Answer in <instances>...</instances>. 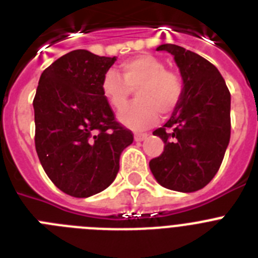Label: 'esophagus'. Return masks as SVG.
<instances>
[{"instance_id":"obj_1","label":"esophagus","mask_w":258,"mask_h":258,"mask_svg":"<svg viewBox=\"0 0 258 258\" xmlns=\"http://www.w3.org/2000/svg\"><path fill=\"white\" fill-rule=\"evenodd\" d=\"M147 138V134L146 133H136L134 134V141L136 142H141V141L146 140Z\"/></svg>"}]
</instances>
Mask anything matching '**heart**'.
I'll return each instance as SVG.
<instances>
[{"instance_id": "b5f03b06", "label": "heart", "mask_w": 258, "mask_h": 258, "mask_svg": "<svg viewBox=\"0 0 258 258\" xmlns=\"http://www.w3.org/2000/svg\"><path fill=\"white\" fill-rule=\"evenodd\" d=\"M121 76L109 70L102 79L101 89L109 106L121 111L137 90V103L122 111L120 121L133 129L154 124L159 112L168 115L179 104L183 95V80L177 72L166 70L161 59L151 54L127 59L120 66Z\"/></svg>"}]
</instances>
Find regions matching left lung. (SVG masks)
Returning <instances> with one entry per match:
<instances>
[{
  "label": "left lung",
  "instance_id": "1",
  "mask_svg": "<svg viewBox=\"0 0 258 258\" xmlns=\"http://www.w3.org/2000/svg\"><path fill=\"white\" fill-rule=\"evenodd\" d=\"M156 50L174 56L183 95L169 121L154 132L163 140L164 151L150 161V169L165 188L194 192L213 179L226 152L230 92L217 68L197 52L173 44Z\"/></svg>",
  "mask_w": 258,
  "mask_h": 258
}]
</instances>
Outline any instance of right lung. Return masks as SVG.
Listing matches in <instances>:
<instances>
[{
	"mask_svg": "<svg viewBox=\"0 0 258 258\" xmlns=\"http://www.w3.org/2000/svg\"><path fill=\"white\" fill-rule=\"evenodd\" d=\"M116 56L74 50L42 72L33 99L40 163L59 190L88 198L112 183L133 133L116 120L102 93Z\"/></svg>",
	"mask_w": 258,
	"mask_h": 258,
	"instance_id": "1",
	"label": "right lung"
}]
</instances>
